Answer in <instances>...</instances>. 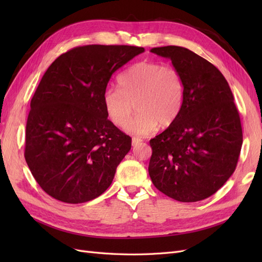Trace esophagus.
Returning a JSON list of instances; mask_svg holds the SVG:
<instances>
[{
    "label": "esophagus",
    "mask_w": 262,
    "mask_h": 262,
    "mask_svg": "<svg viewBox=\"0 0 262 262\" xmlns=\"http://www.w3.org/2000/svg\"><path fill=\"white\" fill-rule=\"evenodd\" d=\"M141 142H142V140H141L140 138H132V145H133V146L139 144V143H141Z\"/></svg>",
    "instance_id": "34e87169"
}]
</instances>
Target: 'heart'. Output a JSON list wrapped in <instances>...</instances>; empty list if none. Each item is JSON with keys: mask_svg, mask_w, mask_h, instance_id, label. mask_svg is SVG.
Here are the masks:
<instances>
[{"mask_svg": "<svg viewBox=\"0 0 262 262\" xmlns=\"http://www.w3.org/2000/svg\"><path fill=\"white\" fill-rule=\"evenodd\" d=\"M118 89L102 95L106 114L112 122L123 128L134 107L138 114L126 126L137 137L153 133L158 124L168 126L179 116L185 99V84L179 71L158 62L142 61L118 77Z\"/></svg>", "mask_w": 262, "mask_h": 262, "instance_id": "1", "label": "heart"}]
</instances>
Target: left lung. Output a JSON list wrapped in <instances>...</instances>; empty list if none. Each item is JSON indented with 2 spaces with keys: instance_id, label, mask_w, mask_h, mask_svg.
<instances>
[{
  "instance_id": "8db88e82",
  "label": "left lung",
  "mask_w": 262,
  "mask_h": 262,
  "mask_svg": "<svg viewBox=\"0 0 262 262\" xmlns=\"http://www.w3.org/2000/svg\"><path fill=\"white\" fill-rule=\"evenodd\" d=\"M170 59L185 84L177 119L149 141L148 173L161 192L180 202L215 193L235 171L243 144L241 118L225 77L184 47L150 49Z\"/></svg>"
}]
</instances>
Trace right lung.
<instances>
[{
  "label": "right lung",
  "mask_w": 262,
  "mask_h": 262,
  "mask_svg": "<svg viewBox=\"0 0 262 262\" xmlns=\"http://www.w3.org/2000/svg\"><path fill=\"white\" fill-rule=\"evenodd\" d=\"M144 48L89 45L61 54L30 101L25 160L45 192L84 203L112 185L131 138L109 120L102 102L110 77Z\"/></svg>",
  "instance_id": "obj_1"
}]
</instances>
